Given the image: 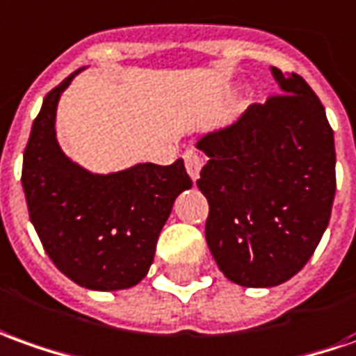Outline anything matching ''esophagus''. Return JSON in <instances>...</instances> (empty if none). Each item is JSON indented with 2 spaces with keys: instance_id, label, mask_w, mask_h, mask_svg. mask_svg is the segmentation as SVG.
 Instances as JSON below:
<instances>
[{
  "instance_id": "obj_1",
  "label": "esophagus",
  "mask_w": 356,
  "mask_h": 356,
  "mask_svg": "<svg viewBox=\"0 0 356 356\" xmlns=\"http://www.w3.org/2000/svg\"><path fill=\"white\" fill-rule=\"evenodd\" d=\"M184 163H186V170L192 176V180H197L200 178V170H202L203 166L202 154L197 153V151H193V149H190V151L184 153Z\"/></svg>"
}]
</instances>
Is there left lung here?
Here are the masks:
<instances>
[{"label": "left lung", "mask_w": 356, "mask_h": 356, "mask_svg": "<svg viewBox=\"0 0 356 356\" xmlns=\"http://www.w3.org/2000/svg\"><path fill=\"white\" fill-rule=\"evenodd\" d=\"M271 73L283 95L195 143L209 159L197 180L209 202L207 246L229 281L252 289L281 285L306 266L335 197L323 104L300 75Z\"/></svg>", "instance_id": "1"}]
</instances>
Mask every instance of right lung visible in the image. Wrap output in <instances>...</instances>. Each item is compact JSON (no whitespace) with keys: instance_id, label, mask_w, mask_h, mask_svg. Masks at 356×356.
Masks as SVG:
<instances>
[{"instance_id":"add662e5","label":"right lung","mask_w":356,"mask_h":356,"mask_svg":"<svg viewBox=\"0 0 356 356\" xmlns=\"http://www.w3.org/2000/svg\"><path fill=\"white\" fill-rule=\"evenodd\" d=\"M83 70L46 95L24 149L21 182L31 222L54 266L85 289L120 291L147 275L174 202L192 180L182 159L92 174L65 156L56 139V110Z\"/></svg>"}]
</instances>
